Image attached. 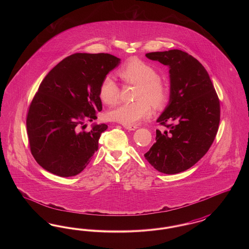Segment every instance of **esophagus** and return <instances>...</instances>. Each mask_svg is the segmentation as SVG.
Instances as JSON below:
<instances>
[{
	"instance_id": "obj_1",
	"label": "esophagus",
	"mask_w": 249,
	"mask_h": 249,
	"mask_svg": "<svg viewBox=\"0 0 249 249\" xmlns=\"http://www.w3.org/2000/svg\"><path fill=\"white\" fill-rule=\"evenodd\" d=\"M124 128L129 130H136L138 127L136 125H124Z\"/></svg>"
}]
</instances>
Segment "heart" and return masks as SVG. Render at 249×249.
I'll list each match as a JSON object with an SVG mask.
<instances>
[{"label": "heart", "instance_id": "obj_1", "mask_svg": "<svg viewBox=\"0 0 249 249\" xmlns=\"http://www.w3.org/2000/svg\"><path fill=\"white\" fill-rule=\"evenodd\" d=\"M119 75L125 83L137 86L132 103H120L108 111L110 120L124 125H132L147 118L151 105L156 109L165 107L169 99L168 87L159 72L150 64L142 60H130L119 70ZM99 96L106 105H113L119 96V87L111 76H106L99 89Z\"/></svg>", "mask_w": 249, "mask_h": 249}]
</instances>
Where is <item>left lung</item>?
Instances as JSON below:
<instances>
[{
	"label": "left lung",
	"instance_id": "left-lung-1",
	"mask_svg": "<svg viewBox=\"0 0 249 249\" xmlns=\"http://www.w3.org/2000/svg\"><path fill=\"white\" fill-rule=\"evenodd\" d=\"M145 56L170 68V102L157 122L156 142L144 154L160 173L175 175L197 163L212 145L220 121V104L213 83L198 59L172 49Z\"/></svg>",
	"mask_w": 249,
	"mask_h": 249
}]
</instances>
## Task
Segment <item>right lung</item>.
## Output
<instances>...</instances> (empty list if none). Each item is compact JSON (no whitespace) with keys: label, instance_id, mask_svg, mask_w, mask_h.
I'll return each mask as SVG.
<instances>
[{"label":"right lung","instance_id":"right-lung-1","mask_svg":"<svg viewBox=\"0 0 249 249\" xmlns=\"http://www.w3.org/2000/svg\"><path fill=\"white\" fill-rule=\"evenodd\" d=\"M119 62L107 53H75L62 59L40 84L26 125L32 155L49 173L73 177L89 163L107 125L87 131L84 122L97 119L102 111L100 85Z\"/></svg>","mask_w":249,"mask_h":249}]
</instances>
